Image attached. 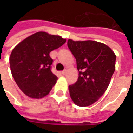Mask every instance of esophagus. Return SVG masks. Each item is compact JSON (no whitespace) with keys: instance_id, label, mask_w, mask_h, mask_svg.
<instances>
[{"instance_id":"34e87169","label":"esophagus","mask_w":133,"mask_h":133,"mask_svg":"<svg viewBox=\"0 0 133 133\" xmlns=\"http://www.w3.org/2000/svg\"><path fill=\"white\" fill-rule=\"evenodd\" d=\"M61 73L63 75H66V69H64V70H63L62 72H61Z\"/></svg>"}]
</instances>
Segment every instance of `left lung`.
I'll use <instances>...</instances> for the list:
<instances>
[{"instance_id":"obj_1","label":"left lung","mask_w":133,"mask_h":133,"mask_svg":"<svg viewBox=\"0 0 133 133\" xmlns=\"http://www.w3.org/2000/svg\"><path fill=\"white\" fill-rule=\"evenodd\" d=\"M67 46L76 59L78 81L69 85L70 97L79 107L92 104L104 95L115 69L116 55L104 44L69 39Z\"/></svg>"}]
</instances>
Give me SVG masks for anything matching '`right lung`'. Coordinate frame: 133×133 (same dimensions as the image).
<instances>
[{"label":"right lung","mask_w":133,"mask_h":133,"mask_svg":"<svg viewBox=\"0 0 133 133\" xmlns=\"http://www.w3.org/2000/svg\"><path fill=\"white\" fill-rule=\"evenodd\" d=\"M59 35L38 32L27 37L13 49L9 63L16 84L32 98L47 95L58 78L51 71L53 60L49 53L65 44Z\"/></svg>","instance_id":"right-lung-1"}]
</instances>
